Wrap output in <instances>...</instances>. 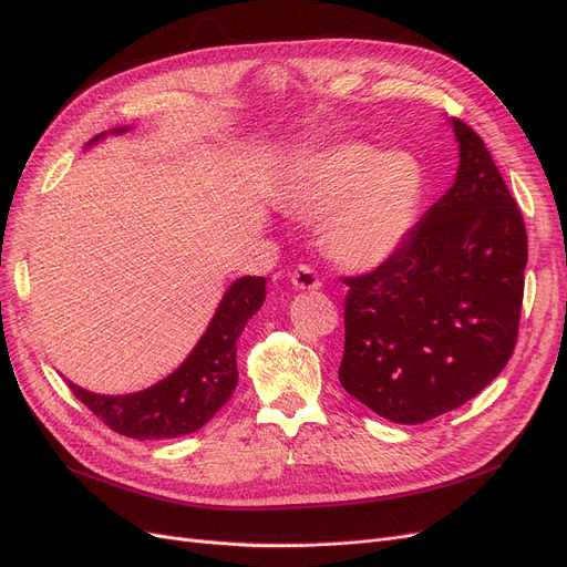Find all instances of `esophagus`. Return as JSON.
I'll return each instance as SVG.
<instances>
[{
	"mask_svg": "<svg viewBox=\"0 0 567 567\" xmlns=\"http://www.w3.org/2000/svg\"><path fill=\"white\" fill-rule=\"evenodd\" d=\"M290 281H292L295 288H300V290H318L322 286L318 272L307 262H302V265H298V267L292 269Z\"/></svg>",
	"mask_w": 567,
	"mask_h": 567,
	"instance_id": "34e87169",
	"label": "esophagus"
}]
</instances>
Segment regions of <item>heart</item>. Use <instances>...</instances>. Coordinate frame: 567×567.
<instances>
[{
    "label": "heart",
    "instance_id": "b5f03b06",
    "mask_svg": "<svg viewBox=\"0 0 567 567\" xmlns=\"http://www.w3.org/2000/svg\"><path fill=\"white\" fill-rule=\"evenodd\" d=\"M422 171L409 154H383L343 143L316 154L292 192L302 219L331 217L322 241L346 267H373L390 258L417 219Z\"/></svg>",
    "mask_w": 567,
    "mask_h": 567
}]
</instances>
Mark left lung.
Segmentation results:
<instances>
[{
    "label": "left lung",
    "mask_w": 567,
    "mask_h": 567,
    "mask_svg": "<svg viewBox=\"0 0 567 567\" xmlns=\"http://www.w3.org/2000/svg\"><path fill=\"white\" fill-rule=\"evenodd\" d=\"M460 141L454 184L371 272L343 277L339 381L367 409L422 424L480 394L515 350L528 237L477 133Z\"/></svg>",
    "instance_id": "obj_1"
}]
</instances>
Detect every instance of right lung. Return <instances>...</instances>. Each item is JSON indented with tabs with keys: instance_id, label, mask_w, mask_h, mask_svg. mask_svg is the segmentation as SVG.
<instances>
[{
	"instance_id": "1",
	"label": "right lung",
	"mask_w": 567,
	"mask_h": 567,
	"mask_svg": "<svg viewBox=\"0 0 567 567\" xmlns=\"http://www.w3.org/2000/svg\"><path fill=\"white\" fill-rule=\"evenodd\" d=\"M120 128L117 133H124ZM96 141V138H94ZM265 300L262 277L237 279L214 313L207 332L184 364L161 383L124 396L94 394L66 381L69 390L113 431L128 439L192 434L217 413L237 385V339Z\"/></svg>"
}]
</instances>
